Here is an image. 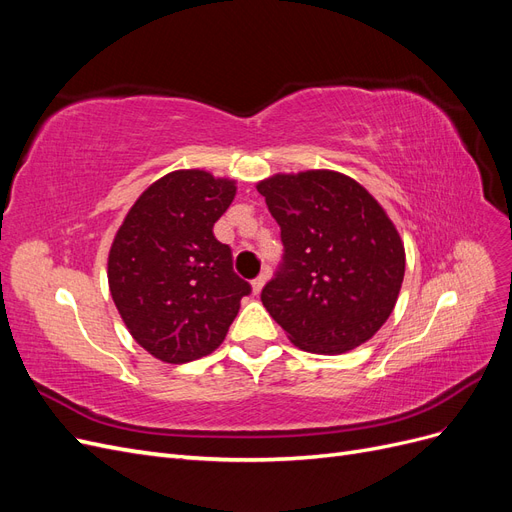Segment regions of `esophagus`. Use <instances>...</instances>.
I'll return each instance as SVG.
<instances>
[{
    "label": "esophagus",
    "instance_id": "34e87169",
    "mask_svg": "<svg viewBox=\"0 0 512 512\" xmlns=\"http://www.w3.org/2000/svg\"><path fill=\"white\" fill-rule=\"evenodd\" d=\"M265 282H267V275H258L256 280L252 282V292L260 294V290H262V286H265Z\"/></svg>",
    "mask_w": 512,
    "mask_h": 512
}]
</instances>
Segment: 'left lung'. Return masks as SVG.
I'll use <instances>...</instances> for the list:
<instances>
[{
  "mask_svg": "<svg viewBox=\"0 0 512 512\" xmlns=\"http://www.w3.org/2000/svg\"><path fill=\"white\" fill-rule=\"evenodd\" d=\"M282 228L284 265L262 305L305 352L344 354L393 314L406 273L395 224L359 181L337 170L277 173L256 183Z\"/></svg>",
  "mask_w": 512,
  "mask_h": 512,
  "instance_id": "8db88e82",
  "label": "left lung"
}]
</instances>
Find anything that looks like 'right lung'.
Listing matches in <instances>:
<instances>
[{
	"label": "right lung",
	"instance_id": "right-lung-1",
	"mask_svg": "<svg viewBox=\"0 0 512 512\" xmlns=\"http://www.w3.org/2000/svg\"><path fill=\"white\" fill-rule=\"evenodd\" d=\"M237 181L203 168L173 170L136 198L108 252V288L138 346L162 363L218 348L250 284L213 235Z\"/></svg>",
	"mask_w": 512,
	"mask_h": 512
}]
</instances>
